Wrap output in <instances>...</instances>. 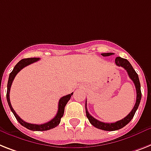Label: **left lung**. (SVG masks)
Wrapping results in <instances>:
<instances>
[{"instance_id":"1","label":"left lung","mask_w":151,"mask_h":151,"mask_svg":"<svg viewBox=\"0 0 151 151\" xmlns=\"http://www.w3.org/2000/svg\"><path fill=\"white\" fill-rule=\"evenodd\" d=\"M103 56H109L113 55V53L109 52V53H102ZM115 63L117 66L123 67V68H125L127 72L128 73V76L130 78L133 82H134V85L136 87V91H137V99H136V103L134 105V108L131 110V112L128 114L126 117L123 119H120L119 121H116L115 123H103L101 122L98 119H95L88 112L86 109V116L89 119V121L93 126H94L95 127L98 128V129H103V130H106V131H113V130H117V129H121V128L124 127L127 123L130 122L133 117H134V114H135L137 109H138V106L140 105V100H141V90H140V80H139V77H138L137 73H136V71L134 70L131 64L129 63V61L126 58H123L121 57H116L115 59Z\"/></svg>"}]
</instances>
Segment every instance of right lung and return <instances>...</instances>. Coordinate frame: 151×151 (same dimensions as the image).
Masks as SVG:
<instances>
[{
	"label": "right lung",
	"instance_id": "add662e5",
	"mask_svg": "<svg viewBox=\"0 0 151 151\" xmlns=\"http://www.w3.org/2000/svg\"><path fill=\"white\" fill-rule=\"evenodd\" d=\"M39 58H24L22 60L18 62L17 63L14 69L12 70L11 73H10L9 78H8V82H7V103L9 105L10 109L12 111L13 114L14 115L15 118L17 119V120L20 123L21 125H22L23 127H26L27 129H30V130H33V131H45V130H48V129H51L52 128H55V127L60 123L61 118L63 116V114H64V110L65 105L67 104V103L68 102V100L70 99L71 96H73V93H72L71 94H68V95L62 97L60 99H59V102H58V112H57V114L52 119H51L50 121L47 122L45 123H43V124H32V123H27V122L24 121L23 119H22L19 117V116L17 115V113H15V111L14 110L13 107L11 106V102H10V90H11V84L13 83L14 78H15L16 75L19 73L20 71L22 70V68H24L25 66L34 63V62H37V61L39 60Z\"/></svg>",
	"mask_w": 151,
	"mask_h": 151
}]
</instances>
